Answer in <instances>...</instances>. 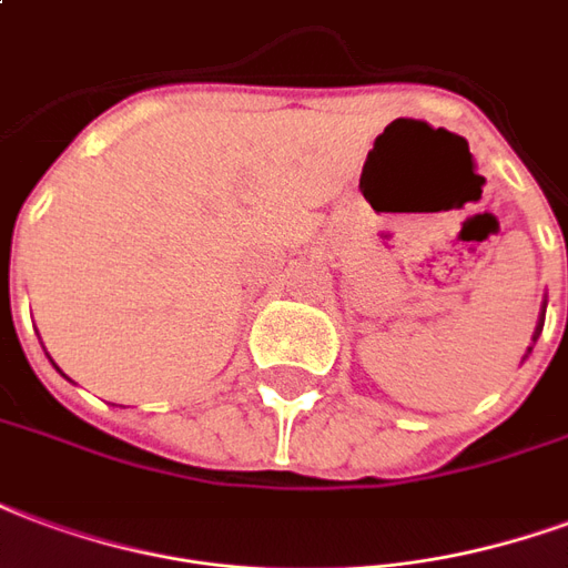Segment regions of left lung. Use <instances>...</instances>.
I'll return each instance as SVG.
<instances>
[{"instance_id": "left-lung-1", "label": "left lung", "mask_w": 568, "mask_h": 568, "mask_svg": "<svg viewBox=\"0 0 568 568\" xmlns=\"http://www.w3.org/2000/svg\"><path fill=\"white\" fill-rule=\"evenodd\" d=\"M539 333H541V324H539V329H536V335H532V342H536V338H539Z\"/></svg>"}]
</instances>
